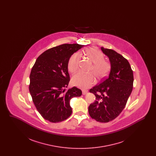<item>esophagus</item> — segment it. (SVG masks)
I'll return each mask as SVG.
<instances>
[{"label":"esophagus","mask_w":156,"mask_h":156,"mask_svg":"<svg viewBox=\"0 0 156 156\" xmlns=\"http://www.w3.org/2000/svg\"><path fill=\"white\" fill-rule=\"evenodd\" d=\"M87 93H88V90H82V94L83 95H86Z\"/></svg>","instance_id":"obj_1"}]
</instances>
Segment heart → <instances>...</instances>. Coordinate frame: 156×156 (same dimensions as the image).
Instances as JSON below:
<instances>
[{
    "instance_id": "1",
    "label": "heart",
    "mask_w": 156,
    "mask_h": 156,
    "mask_svg": "<svg viewBox=\"0 0 156 156\" xmlns=\"http://www.w3.org/2000/svg\"><path fill=\"white\" fill-rule=\"evenodd\" d=\"M85 54L89 61L93 63L89 69V73L92 74L78 73L74 75L71 80L73 85L83 89L88 88L95 83V78L94 75L99 80H103L106 77L111 69L110 63L104 59V54L98 48H89L86 50ZM80 59V52H75L71 56L68 63V69L70 73H74L78 70Z\"/></svg>"
}]
</instances>
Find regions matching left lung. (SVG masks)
I'll use <instances>...</instances> for the list:
<instances>
[{
	"instance_id": "1",
	"label": "left lung",
	"mask_w": 156,
	"mask_h": 156,
	"mask_svg": "<svg viewBox=\"0 0 156 156\" xmlns=\"http://www.w3.org/2000/svg\"><path fill=\"white\" fill-rule=\"evenodd\" d=\"M109 57L111 71L109 76L99 85L90 89L95 101L88 108L92 119L106 123L115 119L122 112L133 86V73L128 61L115 51L101 47Z\"/></svg>"
}]
</instances>
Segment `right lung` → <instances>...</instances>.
Returning <instances> with one entry per match:
<instances>
[{
  "label": "right lung",
  "instance_id": "obj_1",
  "mask_svg": "<svg viewBox=\"0 0 156 156\" xmlns=\"http://www.w3.org/2000/svg\"><path fill=\"white\" fill-rule=\"evenodd\" d=\"M84 45L64 44L52 47L37 58L30 75L29 91L33 102L44 119L57 123L72 113L69 101L80 97L81 89L74 87L66 90L69 83L68 60Z\"/></svg>",
  "mask_w": 156,
  "mask_h": 156
}]
</instances>
